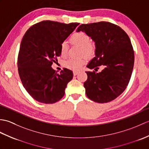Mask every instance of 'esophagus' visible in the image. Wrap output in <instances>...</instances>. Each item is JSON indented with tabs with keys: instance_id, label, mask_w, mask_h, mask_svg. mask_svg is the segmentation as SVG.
<instances>
[{
	"instance_id": "1",
	"label": "esophagus",
	"mask_w": 149,
	"mask_h": 149,
	"mask_svg": "<svg viewBox=\"0 0 149 149\" xmlns=\"http://www.w3.org/2000/svg\"><path fill=\"white\" fill-rule=\"evenodd\" d=\"M79 71H74V76H75V75H77L79 74Z\"/></svg>"
}]
</instances>
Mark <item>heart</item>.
<instances>
[{
	"label": "heart",
	"mask_w": 149,
	"mask_h": 149,
	"mask_svg": "<svg viewBox=\"0 0 149 149\" xmlns=\"http://www.w3.org/2000/svg\"><path fill=\"white\" fill-rule=\"evenodd\" d=\"M70 42L73 45H77L82 48V54L87 56H91L95 51V47L91 43L90 37L87 34L83 32L74 33L70 38ZM60 54L63 58H65L68 54V45L66 42L61 43L60 47ZM86 60L84 58L70 59L65 63V66L68 69L77 71L80 70Z\"/></svg>",
	"instance_id": "1"
}]
</instances>
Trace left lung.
I'll return each mask as SVG.
<instances>
[{
	"instance_id": "1",
	"label": "left lung",
	"mask_w": 149,
	"mask_h": 149,
	"mask_svg": "<svg viewBox=\"0 0 149 149\" xmlns=\"http://www.w3.org/2000/svg\"><path fill=\"white\" fill-rule=\"evenodd\" d=\"M77 32L85 33L95 42V56L86 65L99 73L86 72L84 83L87 97L98 103H106L118 97L125 90L134 66V54L131 40L121 27L100 22L79 26Z\"/></svg>"
}]
</instances>
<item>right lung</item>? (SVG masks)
Listing matches in <instances>:
<instances>
[{"mask_svg": "<svg viewBox=\"0 0 149 149\" xmlns=\"http://www.w3.org/2000/svg\"><path fill=\"white\" fill-rule=\"evenodd\" d=\"M79 25L44 20L29 27L23 36L18 57V74L25 89L38 102L53 104L64 96L73 72L64 68L58 74L51 66L61 56V43Z\"/></svg>", "mask_w": 149, "mask_h": 149, "instance_id": "1", "label": "right lung"}]
</instances>
